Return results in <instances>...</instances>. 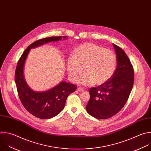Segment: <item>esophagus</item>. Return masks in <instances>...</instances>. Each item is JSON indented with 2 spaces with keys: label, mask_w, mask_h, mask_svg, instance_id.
Wrapping results in <instances>:
<instances>
[{
  "label": "esophagus",
  "mask_w": 151,
  "mask_h": 151,
  "mask_svg": "<svg viewBox=\"0 0 151 151\" xmlns=\"http://www.w3.org/2000/svg\"><path fill=\"white\" fill-rule=\"evenodd\" d=\"M77 90L78 91H83V89L82 88H80V87H78V88H77Z\"/></svg>",
  "instance_id": "esophagus-1"
}]
</instances>
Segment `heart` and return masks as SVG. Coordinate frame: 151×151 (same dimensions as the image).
I'll return each instance as SVG.
<instances>
[{
	"label": "heart",
	"mask_w": 151,
	"mask_h": 151,
	"mask_svg": "<svg viewBox=\"0 0 151 151\" xmlns=\"http://www.w3.org/2000/svg\"><path fill=\"white\" fill-rule=\"evenodd\" d=\"M116 65L117 58L112 51L93 43L79 45L67 62L70 79L78 81L83 70L85 75L81 82L85 85L104 83L113 76Z\"/></svg>",
	"instance_id": "1"
}]
</instances>
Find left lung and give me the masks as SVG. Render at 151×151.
Segmentation results:
<instances>
[{"label": "left lung", "instance_id": "8db88e82", "mask_svg": "<svg viewBox=\"0 0 151 151\" xmlns=\"http://www.w3.org/2000/svg\"><path fill=\"white\" fill-rule=\"evenodd\" d=\"M117 68L111 78L103 84L89 89L90 99L86 110L98 119H107L118 113L127 102L134 83V70L123 50L113 44Z\"/></svg>", "mask_w": 151, "mask_h": 151}]
</instances>
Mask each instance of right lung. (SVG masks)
Here are the masks:
<instances>
[{
	"label": "right lung",
	"mask_w": 151,
	"mask_h": 151,
	"mask_svg": "<svg viewBox=\"0 0 151 151\" xmlns=\"http://www.w3.org/2000/svg\"><path fill=\"white\" fill-rule=\"evenodd\" d=\"M64 39L66 37H62ZM62 37H50L38 40L24 52L20 58L15 73V81L18 93L25 109L33 116L41 119H51L59 114L64 109L66 99L69 94L76 89V86L62 81L55 87L44 92H36L27 83L24 76V64L32 48L42 45L52 41H58Z\"/></svg>",
	"instance_id": "obj_1"
}]
</instances>
